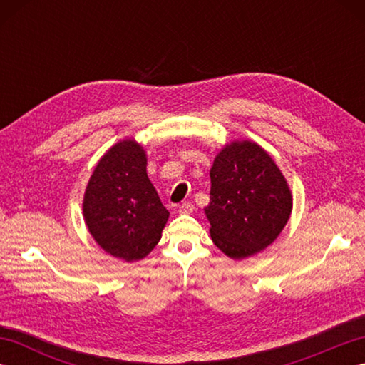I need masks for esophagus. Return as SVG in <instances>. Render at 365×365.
<instances>
[{
	"instance_id": "esophagus-1",
	"label": "esophagus",
	"mask_w": 365,
	"mask_h": 365,
	"mask_svg": "<svg viewBox=\"0 0 365 365\" xmlns=\"http://www.w3.org/2000/svg\"><path fill=\"white\" fill-rule=\"evenodd\" d=\"M192 210H195V205H192L191 202H183L180 207H178V213H182V215H190V213H192Z\"/></svg>"
}]
</instances>
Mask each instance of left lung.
<instances>
[{
    "label": "left lung",
    "instance_id": "obj_1",
    "mask_svg": "<svg viewBox=\"0 0 365 365\" xmlns=\"http://www.w3.org/2000/svg\"><path fill=\"white\" fill-rule=\"evenodd\" d=\"M213 243L234 260L265 250L281 234L292 213V191L269 153L252 141H232L210 169Z\"/></svg>",
    "mask_w": 365,
    "mask_h": 365
}]
</instances>
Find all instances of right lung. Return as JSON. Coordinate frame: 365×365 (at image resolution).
Listing matches in <instances>:
<instances>
[{"mask_svg": "<svg viewBox=\"0 0 365 365\" xmlns=\"http://www.w3.org/2000/svg\"><path fill=\"white\" fill-rule=\"evenodd\" d=\"M145 166L143 145L122 139L98 160L84 191L89 234L105 252L125 262L144 259L160 242L169 218Z\"/></svg>", "mask_w": 365, "mask_h": 365, "instance_id": "1", "label": "right lung"}]
</instances>
